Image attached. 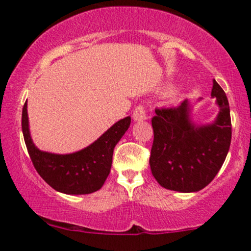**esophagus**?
<instances>
[{"label":"esophagus","instance_id":"esophagus-1","mask_svg":"<svg viewBox=\"0 0 251 251\" xmlns=\"http://www.w3.org/2000/svg\"><path fill=\"white\" fill-rule=\"evenodd\" d=\"M133 119L135 122H142V120L148 119V113H146V109L144 107V105H138L133 111Z\"/></svg>","mask_w":251,"mask_h":251}]
</instances>
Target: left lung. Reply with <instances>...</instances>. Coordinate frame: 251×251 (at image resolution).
<instances>
[{
	"label": "left lung",
	"mask_w": 251,
	"mask_h": 251,
	"mask_svg": "<svg viewBox=\"0 0 251 251\" xmlns=\"http://www.w3.org/2000/svg\"><path fill=\"white\" fill-rule=\"evenodd\" d=\"M211 97L220 112L215 122L208 125L192 123L188 100L177 107L155 108L150 166L163 188L179 192L200 191L223 165L231 143V119L227 98L215 79Z\"/></svg>",
	"instance_id": "8db88e82"
}]
</instances>
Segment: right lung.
<instances>
[{"label":"right lung","instance_id":"right-lung-1","mask_svg":"<svg viewBox=\"0 0 251 251\" xmlns=\"http://www.w3.org/2000/svg\"><path fill=\"white\" fill-rule=\"evenodd\" d=\"M129 124L131 117L124 118L87 148L55 154L36 148L30 137L27 101L22 109V132L34 168L48 185L66 195H87L101 189L111 171L113 150Z\"/></svg>","mask_w":251,"mask_h":251}]
</instances>
